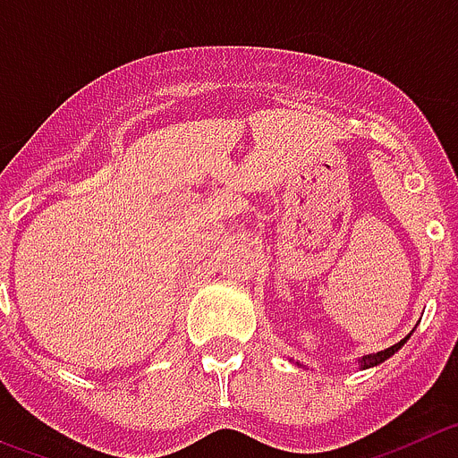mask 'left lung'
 Masks as SVG:
<instances>
[{
	"label": "left lung",
	"instance_id": "1",
	"mask_svg": "<svg viewBox=\"0 0 458 458\" xmlns=\"http://www.w3.org/2000/svg\"><path fill=\"white\" fill-rule=\"evenodd\" d=\"M405 339H408V336H405ZM405 339H403V341H399V344H394V345H392V348L380 350V352H373V355L361 357V367H364V369L376 367V364H380V361H385V360H387V357H392V355H394V352H396V350H399L401 345L405 344Z\"/></svg>",
	"mask_w": 458,
	"mask_h": 458
}]
</instances>
